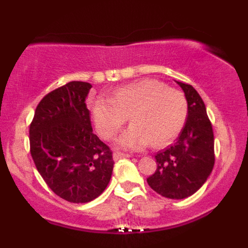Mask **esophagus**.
Returning a JSON list of instances; mask_svg holds the SVG:
<instances>
[{"instance_id":"esophagus-1","label":"esophagus","mask_w":248,"mask_h":248,"mask_svg":"<svg viewBox=\"0 0 248 248\" xmlns=\"http://www.w3.org/2000/svg\"><path fill=\"white\" fill-rule=\"evenodd\" d=\"M126 157H130L129 154H124V153H121V152H115L113 154V158L114 160H120V158H126Z\"/></svg>"}]
</instances>
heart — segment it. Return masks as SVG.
<instances>
[{
  "mask_svg": "<svg viewBox=\"0 0 248 248\" xmlns=\"http://www.w3.org/2000/svg\"><path fill=\"white\" fill-rule=\"evenodd\" d=\"M96 132L110 140L128 121L132 126L119 140L128 149H142L152 143L161 148L177 138L186 121V95L166 84L142 79L115 88L112 99L98 96L91 106Z\"/></svg>",
  "mask_w": 248,
  "mask_h": 248,
  "instance_id": "obj_1",
  "label": "heart"
}]
</instances>
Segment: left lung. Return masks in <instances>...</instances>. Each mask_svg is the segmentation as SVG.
I'll use <instances>...</instances> for the list:
<instances>
[{"label":"left lung","instance_id":"1","mask_svg":"<svg viewBox=\"0 0 248 248\" xmlns=\"http://www.w3.org/2000/svg\"><path fill=\"white\" fill-rule=\"evenodd\" d=\"M187 101V118L172 146L155 155V172L147 178L163 197L183 199L201 189L215 166L212 124L203 99L191 85L177 81Z\"/></svg>","mask_w":248,"mask_h":248}]
</instances>
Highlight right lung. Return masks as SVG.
I'll list each match as a JSON object with an SVG mask.
<instances>
[{
	"instance_id": "right-lung-1",
	"label": "right lung",
	"mask_w": 248,
	"mask_h": 248,
	"mask_svg": "<svg viewBox=\"0 0 248 248\" xmlns=\"http://www.w3.org/2000/svg\"><path fill=\"white\" fill-rule=\"evenodd\" d=\"M92 85L70 81L37 105L30 154L47 186L70 203L100 196L113 171L112 150L93 133L86 96Z\"/></svg>"
}]
</instances>
